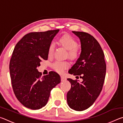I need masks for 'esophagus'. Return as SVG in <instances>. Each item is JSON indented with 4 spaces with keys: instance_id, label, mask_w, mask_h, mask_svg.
Here are the masks:
<instances>
[{
    "instance_id": "34e87169",
    "label": "esophagus",
    "mask_w": 123,
    "mask_h": 123,
    "mask_svg": "<svg viewBox=\"0 0 123 123\" xmlns=\"http://www.w3.org/2000/svg\"><path fill=\"white\" fill-rule=\"evenodd\" d=\"M61 78L62 81H65L66 80V78L64 76H61Z\"/></svg>"
}]
</instances>
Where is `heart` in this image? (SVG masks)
<instances>
[{"mask_svg": "<svg viewBox=\"0 0 123 123\" xmlns=\"http://www.w3.org/2000/svg\"><path fill=\"white\" fill-rule=\"evenodd\" d=\"M59 42L66 49L68 50L69 57L72 60H76L78 59L79 55V50L77 48L78 42L76 39L69 35H64L60 37L59 39ZM54 51V45L53 44L49 45L48 49V55L49 57L53 56ZM68 62L57 61L53 64L54 69L59 73H62L64 70L68 67Z\"/></svg>", "mask_w": 123, "mask_h": 123, "instance_id": "obj_1", "label": "heart"}]
</instances>
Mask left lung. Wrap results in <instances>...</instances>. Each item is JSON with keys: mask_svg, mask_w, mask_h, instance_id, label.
<instances>
[{"mask_svg": "<svg viewBox=\"0 0 123 123\" xmlns=\"http://www.w3.org/2000/svg\"><path fill=\"white\" fill-rule=\"evenodd\" d=\"M72 32L80 39L81 52L68 73L79 76L82 81L67 79L71 88L67 94V100L70 108L81 111L92 105L100 93L106 65L103 50L94 37L84 32Z\"/></svg>", "mask_w": 123, "mask_h": 123, "instance_id": "8db88e82", "label": "left lung"}]
</instances>
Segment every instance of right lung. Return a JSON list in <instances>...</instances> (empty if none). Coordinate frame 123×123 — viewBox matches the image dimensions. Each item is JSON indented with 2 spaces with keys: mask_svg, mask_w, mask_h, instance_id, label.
Masks as SVG:
<instances>
[{
  "mask_svg": "<svg viewBox=\"0 0 123 123\" xmlns=\"http://www.w3.org/2000/svg\"><path fill=\"white\" fill-rule=\"evenodd\" d=\"M59 29L26 34L17 43L10 62V73L14 94L25 107L38 110L46 105L51 89L61 82L51 71L42 76L37 68L48 60V49Z\"/></svg>",
  "mask_w": 123,
  "mask_h": 123,
  "instance_id": "add662e5",
  "label": "right lung"
}]
</instances>
